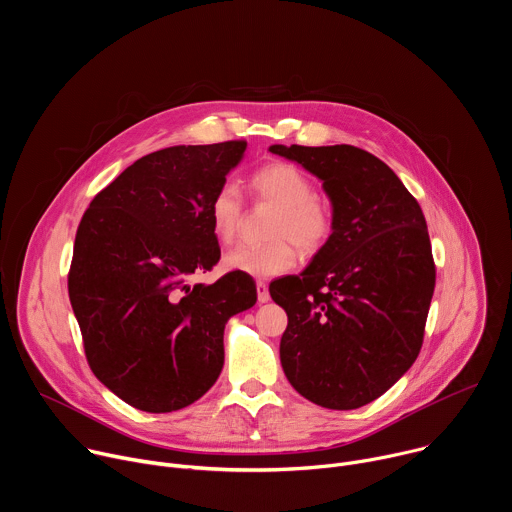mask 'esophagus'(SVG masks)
Instances as JSON below:
<instances>
[{
    "label": "esophagus",
    "instance_id": "esophagus-1",
    "mask_svg": "<svg viewBox=\"0 0 512 512\" xmlns=\"http://www.w3.org/2000/svg\"><path fill=\"white\" fill-rule=\"evenodd\" d=\"M257 300H259V304H265V302H269V300H271V296H269V287H267V283H265V281H257Z\"/></svg>",
    "mask_w": 512,
    "mask_h": 512
}]
</instances>
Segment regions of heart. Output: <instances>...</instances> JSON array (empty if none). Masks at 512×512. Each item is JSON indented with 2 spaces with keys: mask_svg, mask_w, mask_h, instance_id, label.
<instances>
[{
  "mask_svg": "<svg viewBox=\"0 0 512 512\" xmlns=\"http://www.w3.org/2000/svg\"><path fill=\"white\" fill-rule=\"evenodd\" d=\"M257 202L277 208L267 245H241L227 253L225 267L251 277L267 279L294 269L298 248L308 255L326 247L334 233L332 206L316 194L314 180L296 164L273 162L251 176ZM210 227L221 243H233L243 225L245 206L235 184L227 182L208 204Z\"/></svg>",
  "mask_w": 512,
  "mask_h": 512,
  "instance_id": "b5f03b06",
  "label": "heart"
}]
</instances>
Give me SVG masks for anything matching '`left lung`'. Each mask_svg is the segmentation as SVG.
Segmentation results:
<instances>
[{"label": "left lung", "mask_w": 512, "mask_h": 512, "mask_svg": "<svg viewBox=\"0 0 512 512\" xmlns=\"http://www.w3.org/2000/svg\"><path fill=\"white\" fill-rule=\"evenodd\" d=\"M318 176L334 233L300 275L269 285L287 314L281 367L302 397L358 409L415 362L435 287L419 202L377 156L354 145H271Z\"/></svg>", "instance_id": "left-lung-1"}]
</instances>
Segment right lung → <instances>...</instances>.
I'll use <instances>...</instances> for the list:
<instances>
[{"mask_svg":"<svg viewBox=\"0 0 512 512\" xmlns=\"http://www.w3.org/2000/svg\"><path fill=\"white\" fill-rule=\"evenodd\" d=\"M245 148L235 139L143 156L81 218L68 298L91 371L135 409L198 401L223 371L227 320L257 302L245 273L190 285L221 259L208 204Z\"/></svg>","mask_w":512,"mask_h":512,"instance_id":"add662e5","label":"right lung"}]
</instances>
